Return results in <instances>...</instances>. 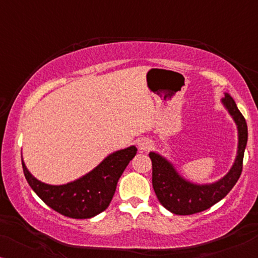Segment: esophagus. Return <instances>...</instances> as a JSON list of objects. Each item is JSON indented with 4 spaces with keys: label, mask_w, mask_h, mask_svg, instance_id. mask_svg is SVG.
Masks as SVG:
<instances>
[{
    "label": "esophagus",
    "mask_w": 258,
    "mask_h": 258,
    "mask_svg": "<svg viewBox=\"0 0 258 258\" xmlns=\"http://www.w3.org/2000/svg\"><path fill=\"white\" fill-rule=\"evenodd\" d=\"M137 146H139V149L141 151H147L153 147V143L149 139H140L137 141Z\"/></svg>",
    "instance_id": "1"
}]
</instances>
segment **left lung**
Returning a JSON list of instances; mask_svg holds the SVG:
<instances>
[{
  "mask_svg": "<svg viewBox=\"0 0 258 258\" xmlns=\"http://www.w3.org/2000/svg\"><path fill=\"white\" fill-rule=\"evenodd\" d=\"M221 103L234 119L237 128V151L230 170L217 181L195 183L183 177L175 165L161 154L150 151L153 162V186L158 201L175 215H191L209 209L234 188L242 172L243 156L248 142V126L234 98L224 93Z\"/></svg>",
  "mask_w": 258,
  "mask_h": 258,
  "instance_id": "1",
  "label": "left lung"
}]
</instances>
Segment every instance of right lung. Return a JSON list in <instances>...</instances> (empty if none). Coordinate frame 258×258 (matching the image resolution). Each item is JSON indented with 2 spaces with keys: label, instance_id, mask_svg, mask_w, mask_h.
<instances>
[{
  "label": "right lung",
  "instance_id": "add662e5",
  "mask_svg": "<svg viewBox=\"0 0 258 258\" xmlns=\"http://www.w3.org/2000/svg\"><path fill=\"white\" fill-rule=\"evenodd\" d=\"M137 148L130 146L109 154L93 170L66 184L41 182L28 170L22 157L27 182L36 195L57 213L72 218H91L107 209L116 185L129 162L135 157Z\"/></svg>",
  "mask_w": 258,
  "mask_h": 258
}]
</instances>
